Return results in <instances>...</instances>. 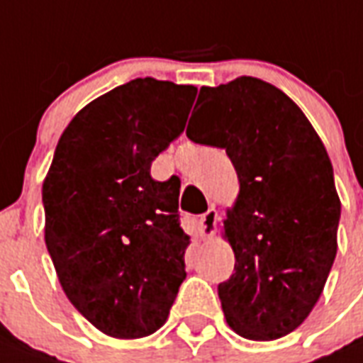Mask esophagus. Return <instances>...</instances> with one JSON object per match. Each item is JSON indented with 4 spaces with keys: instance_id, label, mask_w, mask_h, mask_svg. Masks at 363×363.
Returning <instances> with one entry per match:
<instances>
[{
    "instance_id": "34e87169",
    "label": "esophagus",
    "mask_w": 363,
    "mask_h": 363,
    "mask_svg": "<svg viewBox=\"0 0 363 363\" xmlns=\"http://www.w3.org/2000/svg\"><path fill=\"white\" fill-rule=\"evenodd\" d=\"M217 220H218V213L215 207H209L203 215L200 217V225H201V232L206 234V236H213L215 234V228H217Z\"/></svg>"
}]
</instances>
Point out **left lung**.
I'll list each match as a JSON object with an SVG mask.
<instances>
[{
  "label": "left lung",
  "instance_id": "8db88e82",
  "mask_svg": "<svg viewBox=\"0 0 363 363\" xmlns=\"http://www.w3.org/2000/svg\"><path fill=\"white\" fill-rule=\"evenodd\" d=\"M194 143L225 148L240 194L226 211L236 264L218 284L226 322L251 341L297 329L322 295L337 255L341 200L325 146L278 87L242 76L201 87ZM191 121V118H190Z\"/></svg>",
  "mask_w": 363,
  "mask_h": 363
}]
</instances>
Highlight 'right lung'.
<instances>
[{
  "mask_svg": "<svg viewBox=\"0 0 363 363\" xmlns=\"http://www.w3.org/2000/svg\"><path fill=\"white\" fill-rule=\"evenodd\" d=\"M198 89L137 77L79 110L45 181V245L66 297L96 329L140 339L175 301L190 236L181 181H154L152 162L186 125Z\"/></svg>",
  "mask_w": 363,
  "mask_h": 363,
  "instance_id": "right-lung-1",
  "label": "right lung"
}]
</instances>
